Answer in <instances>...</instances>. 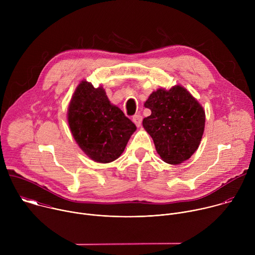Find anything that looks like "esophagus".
<instances>
[{"label":"esophagus","instance_id":"34e87169","mask_svg":"<svg viewBox=\"0 0 255 255\" xmlns=\"http://www.w3.org/2000/svg\"><path fill=\"white\" fill-rule=\"evenodd\" d=\"M132 121L134 122V124L137 127H140L141 123H142V116L141 115H134L133 118H132Z\"/></svg>","mask_w":255,"mask_h":255}]
</instances>
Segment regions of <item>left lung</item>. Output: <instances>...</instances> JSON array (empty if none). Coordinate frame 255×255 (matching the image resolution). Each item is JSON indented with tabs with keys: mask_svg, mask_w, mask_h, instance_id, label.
I'll return each instance as SVG.
<instances>
[{
	"mask_svg": "<svg viewBox=\"0 0 255 255\" xmlns=\"http://www.w3.org/2000/svg\"><path fill=\"white\" fill-rule=\"evenodd\" d=\"M144 107L151 115L142 125L152 137L161 159L178 164L189 159L198 149L205 129V111L184 87L153 92Z\"/></svg>",
	"mask_w": 255,
	"mask_h": 255,
	"instance_id": "1",
	"label": "left lung"
}]
</instances>
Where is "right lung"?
<instances>
[{"mask_svg":"<svg viewBox=\"0 0 255 255\" xmlns=\"http://www.w3.org/2000/svg\"><path fill=\"white\" fill-rule=\"evenodd\" d=\"M67 121L81 149L94 161L108 163L124 151L135 124L109 101L102 87L81 82L70 100Z\"/></svg>","mask_w":255,"mask_h":255,"instance_id":"obj_1","label":"right lung"}]
</instances>
